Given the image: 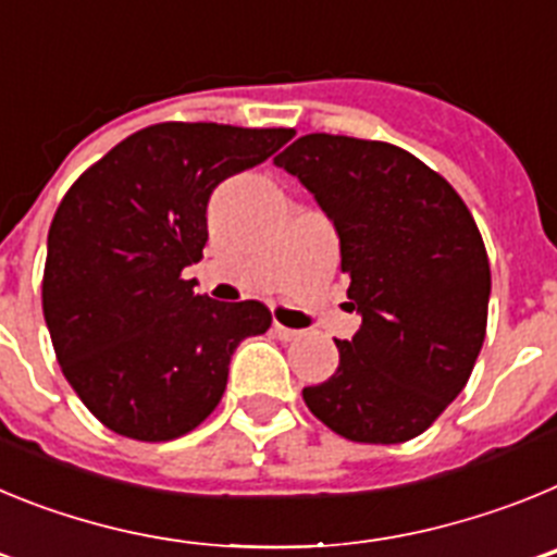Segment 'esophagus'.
I'll list each match as a JSON object with an SVG mask.
<instances>
[{"label": "esophagus", "instance_id": "esophagus-1", "mask_svg": "<svg viewBox=\"0 0 557 557\" xmlns=\"http://www.w3.org/2000/svg\"><path fill=\"white\" fill-rule=\"evenodd\" d=\"M273 334L278 339H284V343H289V339H298L301 337L304 332H298V329H289V326H284V323H278V321H273Z\"/></svg>", "mask_w": 557, "mask_h": 557}]
</instances>
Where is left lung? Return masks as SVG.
Masks as SVG:
<instances>
[{
  "mask_svg": "<svg viewBox=\"0 0 557 557\" xmlns=\"http://www.w3.org/2000/svg\"><path fill=\"white\" fill-rule=\"evenodd\" d=\"M332 218L362 314L339 366L304 387L318 421L354 444H405L466 387L488 326L491 264L444 175L387 141L307 133L275 156Z\"/></svg>",
  "mask_w": 557,
  "mask_h": 557,
  "instance_id": "obj_1",
  "label": "left lung"
}]
</instances>
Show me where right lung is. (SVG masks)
<instances>
[{
	"label": "right lung",
	"instance_id": "1",
	"mask_svg": "<svg viewBox=\"0 0 557 557\" xmlns=\"http://www.w3.org/2000/svg\"><path fill=\"white\" fill-rule=\"evenodd\" d=\"M293 127L159 122L69 186L47 239L41 304L72 391L116 435L161 444L214 412L234 348L264 334L259 301L195 295L211 191L262 164Z\"/></svg>",
	"mask_w": 557,
	"mask_h": 557
}]
</instances>
